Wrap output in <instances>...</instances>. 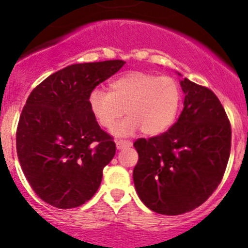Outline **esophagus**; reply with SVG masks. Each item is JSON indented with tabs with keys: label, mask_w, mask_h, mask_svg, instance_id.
<instances>
[{
	"label": "esophagus",
	"mask_w": 248,
	"mask_h": 248,
	"mask_svg": "<svg viewBox=\"0 0 248 248\" xmlns=\"http://www.w3.org/2000/svg\"><path fill=\"white\" fill-rule=\"evenodd\" d=\"M132 143L129 140H116L117 149H124V148L131 147Z\"/></svg>",
	"instance_id": "34e87169"
}]
</instances>
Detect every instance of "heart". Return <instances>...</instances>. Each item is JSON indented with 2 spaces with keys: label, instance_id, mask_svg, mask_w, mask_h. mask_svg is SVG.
<instances>
[{
  "label": "heart",
  "instance_id": "1",
  "mask_svg": "<svg viewBox=\"0 0 248 248\" xmlns=\"http://www.w3.org/2000/svg\"><path fill=\"white\" fill-rule=\"evenodd\" d=\"M181 87L169 76L129 71L108 83V93L90 92V112L103 128H112L120 117H127L115 128L117 136H128L142 129L147 136H158L170 128L181 104Z\"/></svg>",
  "mask_w": 248,
  "mask_h": 248
}]
</instances>
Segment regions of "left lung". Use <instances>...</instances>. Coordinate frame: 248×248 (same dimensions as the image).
Instances as JSON below:
<instances>
[{
    "instance_id": "8db88e82",
    "label": "left lung",
    "mask_w": 248,
    "mask_h": 248,
    "mask_svg": "<svg viewBox=\"0 0 248 248\" xmlns=\"http://www.w3.org/2000/svg\"><path fill=\"white\" fill-rule=\"evenodd\" d=\"M180 84L185 101L176 124L133 144L140 156L133 170L138 197L164 215L203 204L220 184L230 156L231 127L219 99L187 78Z\"/></svg>"
}]
</instances>
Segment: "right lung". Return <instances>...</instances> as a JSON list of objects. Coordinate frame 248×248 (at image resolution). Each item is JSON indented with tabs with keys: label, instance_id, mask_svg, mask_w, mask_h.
Returning a JSON list of instances; mask_svg holds the SVG:
<instances>
[{
	"label": "right lung",
	"instance_id": "add662e5",
	"mask_svg": "<svg viewBox=\"0 0 248 248\" xmlns=\"http://www.w3.org/2000/svg\"><path fill=\"white\" fill-rule=\"evenodd\" d=\"M124 63L71 64L30 93L18 124L17 154L28 182L44 202L71 209L98 191L116 144L90 112L88 98Z\"/></svg>",
	"mask_w": 248,
	"mask_h": 248
}]
</instances>
